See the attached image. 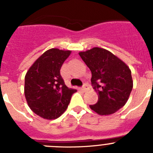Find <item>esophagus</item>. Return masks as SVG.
<instances>
[{
    "mask_svg": "<svg viewBox=\"0 0 153 153\" xmlns=\"http://www.w3.org/2000/svg\"><path fill=\"white\" fill-rule=\"evenodd\" d=\"M82 90H83L84 92L87 91V90H89V86H88V84H86V83H85V84H83V86H82Z\"/></svg>",
    "mask_w": 153,
    "mask_h": 153,
    "instance_id": "esophagus-1",
    "label": "esophagus"
}]
</instances>
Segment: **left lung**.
<instances>
[{"label": "left lung", "instance_id": "8db88e82", "mask_svg": "<svg viewBox=\"0 0 153 153\" xmlns=\"http://www.w3.org/2000/svg\"><path fill=\"white\" fill-rule=\"evenodd\" d=\"M79 54L91 71L92 86L99 94L97 103L90 107L100 115L118 111L127 102L133 86L128 66L102 48L93 47Z\"/></svg>", "mask_w": 153, "mask_h": 153}]
</instances>
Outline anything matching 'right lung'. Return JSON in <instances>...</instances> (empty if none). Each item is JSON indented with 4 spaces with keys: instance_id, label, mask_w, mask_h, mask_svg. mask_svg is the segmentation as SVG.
<instances>
[{
    "instance_id": "right-lung-1",
    "label": "right lung",
    "mask_w": 153,
    "mask_h": 153,
    "mask_svg": "<svg viewBox=\"0 0 153 153\" xmlns=\"http://www.w3.org/2000/svg\"><path fill=\"white\" fill-rule=\"evenodd\" d=\"M70 53L56 48L48 50L27 72L24 83L27 102L31 110L43 118H58L76 92L66 86L60 75V68Z\"/></svg>"
}]
</instances>
